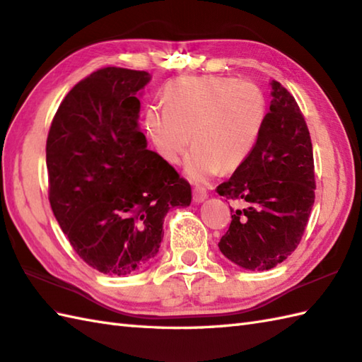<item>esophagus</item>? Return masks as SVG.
Returning a JSON list of instances; mask_svg holds the SVG:
<instances>
[{"instance_id":"34e87169","label":"esophagus","mask_w":362,"mask_h":362,"mask_svg":"<svg viewBox=\"0 0 362 362\" xmlns=\"http://www.w3.org/2000/svg\"><path fill=\"white\" fill-rule=\"evenodd\" d=\"M193 199H194V202H197V204L207 199V189L202 188V187H196V188L193 189Z\"/></svg>"}]
</instances>
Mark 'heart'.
Returning a JSON list of instances; mask_svg holds the SVG:
<instances>
[{"mask_svg": "<svg viewBox=\"0 0 362 362\" xmlns=\"http://www.w3.org/2000/svg\"><path fill=\"white\" fill-rule=\"evenodd\" d=\"M165 106L146 111V132L160 157L177 165L191 143L185 171L204 182L219 169L233 171L250 157L264 129L267 100L251 81L229 76H185L169 83Z\"/></svg>", "mask_w": 362, "mask_h": 362, "instance_id": "obj_1", "label": "heart"}]
</instances>
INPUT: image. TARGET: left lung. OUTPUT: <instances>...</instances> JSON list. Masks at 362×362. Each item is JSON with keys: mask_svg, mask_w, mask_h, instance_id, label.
Segmentation results:
<instances>
[{"mask_svg": "<svg viewBox=\"0 0 362 362\" xmlns=\"http://www.w3.org/2000/svg\"><path fill=\"white\" fill-rule=\"evenodd\" d=\"M273 100L250 157L219 196L243 199L247 207L233 211L219 250L238 267L270 270L300 245L315 199L314 153L306 120L293 95L272 81Z\"/></svg>", "mask_w": 362, "mask_h": 362, "instance_id": "1", "label": "left lung"}]
</instances>
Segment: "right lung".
<instances>
[{
    "mask_svg": "<svg viewBox=\"0 0 362 362\" xmlns=\"http://www.w3.org/2000/svg\"><path fill=\"white\" fill-rule=\"evenodd\" d=\"M144 70L103 67L69 90L47 138L48 199L75 252L103 274L157 256L163 221L191 202L189 183L148 151L138 124Z\"/></svg>",
    "mask_w": 362,
    "mask_h": 362,
    "instance_id": "1",
    "label": "right lung"
}]
</instances>
